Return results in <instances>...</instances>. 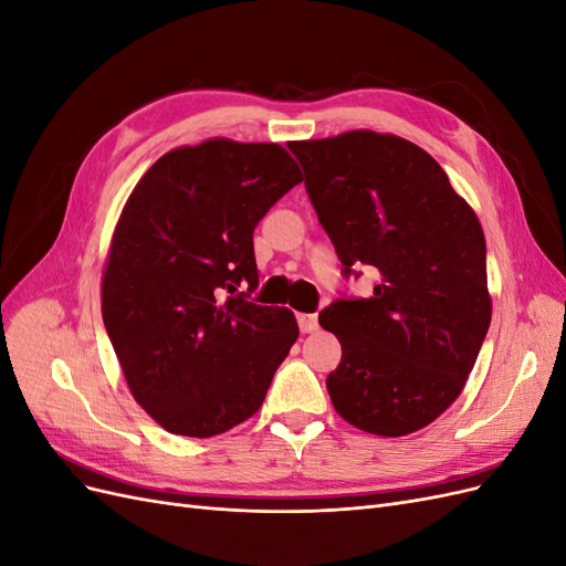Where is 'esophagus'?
<instances>
[{
	"label": "esophagus",
	"mask_w": 566,
	"mask_h": 566,
	"mask_svg": "<svg viewBox=\"0 0 566 566\" xmlns=\"http://www.w3.org/2000/svg\"><path fill=\"white\" fill-rule=\"evenodd\" d=\"M297 323L302 333H316L318 331V316L316 314H297Z\"/></svg>",
	"instance_id": "esophagus-1"
}]
</instances>
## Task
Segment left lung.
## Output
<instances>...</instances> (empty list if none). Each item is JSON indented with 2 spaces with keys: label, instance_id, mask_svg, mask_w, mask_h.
<instances>
[{
  "label": "left lung",
  "instance_id": "left-lung-1",
  "mask_svg": "<svg viewBox=\"0 0 566 566\" xmlns=\"http://www.w3.org/2000/svg\"><path fill=\"white\" fill-rule=\"evenodd\" d=\"M287 148L345 276L361 264L380 273L370 297L335 300L318 316L342 345L331 401L364 432H418L458 399L489 331L482 224L430 153L401 136L356 129Z\"/></svg>",
  "mask_w": 566,
  "mask_h": 566
}]
</instances>
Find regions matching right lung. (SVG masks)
<instances>
[{"instance_id":"1","label":"right lung","mask_w":566,"mask_h":566,"mask_svg":"<svg viewBox=\"0 0 566 566\" xmlns=\"http://www.w3.org/2000/svg\"><path fill=\"white\" fill-rule=\"evenodd\" d=\"M300 181L279 144L208 139L165 153L127 198L101 314L132 397L167 432L245 422L295 345V314L250 293L254 227Z\"/></svg>"}]
</instances>
